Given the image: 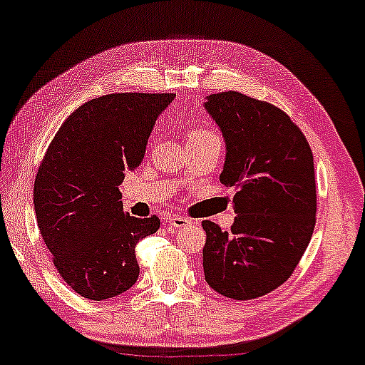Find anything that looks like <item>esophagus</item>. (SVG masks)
Segmentation results:
<instances>
[{
    "mask_svg": "<svg viewBox=\"0 0 365 365\" xmlns=\"http://www.w3.org/2000/svg\"><path fill=\"white\" fill-rule=\"evenodd\" d=\"M190 219L182 217V216H170L168 217V226L173 227V230H182V227L190 226Z\"/></svg>",
    "mask_w": 365,
    "mask_h": 365,
    "instance_id": "obj_1",
    "label": "esophagus"
}]
</instances>
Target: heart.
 Returning <instances> with one entry per match:
<instances>
[{
	"instance_id": "1",
	"label": "heart",
	"mask_w": 365,
	"mask_h": 365,
	"mask_svg": "<svg viewBox=\"0 0 365 365\" xmlns=\"http://www.w3.org/2000/svg\"><path fill=\"white\" fill-rule=\"evenodd\" d=\"M194 135H216L212 133H209V130H195V133H192Z\"/></svg>"
}]
</instances>
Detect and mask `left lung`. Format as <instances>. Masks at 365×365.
Instances as JSON below:
<instances>
[{"mask_svg": "<svg viewBox=\"0 0 365 365\" xmlns=\"http://www.w3.org/2000/svg\"><path fill=\"white\" fill-rule=\"evenodd\" d=\"M204 108L226 143L219 180L236 187L231 232L202 221L205 282L231 299H255L291 277L313 236V153L275 105L222 91L209 95Z\"/></svg>", "mask_w": 365, "mask_h": 365, "instance_id": "1", "label": "left lung"}]
</instances>
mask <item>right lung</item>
Masks as SVG:
<instances>
[{
  "instance_id": "add662e5",
  "label": "right lung",
  "mask_w": 365,
  "mask_h": 365,
  "mask_svg": "<svg viewBox=\"0 0 365 365\" xmlns=\"http://www.w3.org/2000/svg\"><path fill=\"white\" fill-rule=\"evenodd\" d=\"M175 93H113L90 100L64 120L34 183L43 243L57 272L80 296L103 301L139 277L135 243L160 227L156 216L124 212L118 185L138 168L156 118Z\"/></svg>"
}]
</instances>
